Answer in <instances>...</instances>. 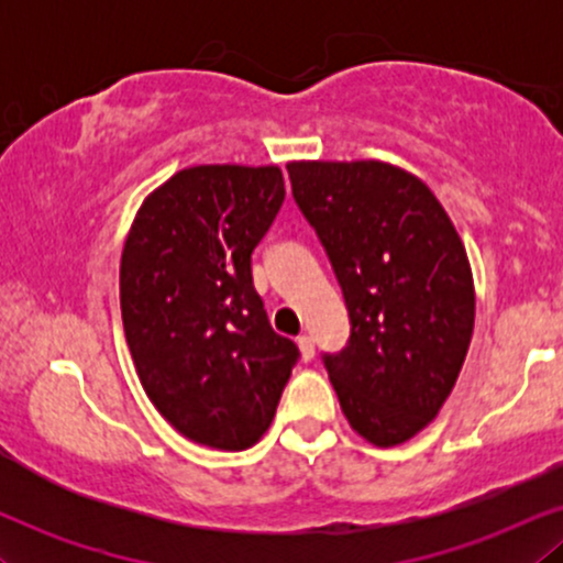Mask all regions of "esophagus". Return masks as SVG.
<instances>
[{
    "mask_svg": "<svg viewBox=\"0 0 563 563\" xmlns=\"http://www.w3.org/2000/svg\"><path fill=\"white\" fill-rule=\"evenodd\" d=\"M296 344H299V352H301V357L303 360H312L314 357V341H312V335H299V339H296Z\"/></svg>",
    "mask_w": 563,
    "mask_h": 563,
    "instance_id": "esophagus-1",
    "label": "esophagus"
}]
</instances>
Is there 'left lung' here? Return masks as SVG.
Wrapping results in <instances>:
<instances>
[{
    "label": "left lung",
    "instance_id": "obj_1",
    "mask_svg": "<svg viewBox=\"0 0 563 563\" xmlns=\"http://www.w3.org/2000/svg\"><path fill=\"white\" fill-rule=\"evenodd\" d=\"M290 187L344 290L349 344L322 354L349 426L376 448L437 418L474 333L455 224L416 174L384 161H290Z\"/></svg>",
    "mask_w": 563,
    "mask_h": 563
}]
</instances>
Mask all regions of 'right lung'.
I'll use <instances>...</instances> for the list:
<instances>
[{"label":"right lung","instance_id":"right-lung-1","mask_svg":"<svg viewBox=\"0 0 563 563\" xmlns=\"http://www.w3.org/2000/svg\"><path fill=\"white\" fill-rule=\"evenodd\" d=\"M283 198L277 166H190L142 200L126 235L121 320L140 384L206 448L260 442L299 360L251 277Z\"/></svg>","mask_w":563,"mask_h":563}]
</instances>
